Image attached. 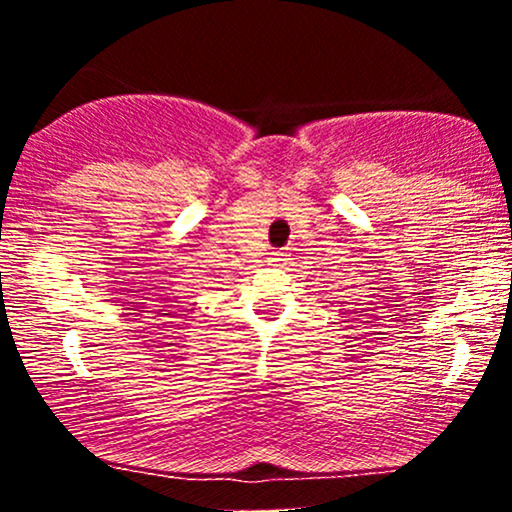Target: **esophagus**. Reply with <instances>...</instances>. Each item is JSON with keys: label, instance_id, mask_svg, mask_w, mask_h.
Returning <instances> with one entry per match:
<instances>
[{"label": "esophagus", "instance_id": "34e87169", "mask_svg": "<svg viewBox=\"0 0 512 512\" xmlns=\"http://www.w3.org/2000/svg\"><path fill=\"white\" fill-rule=\"evenodd\" d=\"M269 262H272V264H284L286 262V255H284V252H272V255H269Z\"/></svg>", "mask_w": 512, "mask_h": 512}]
</instances>
